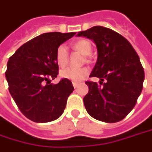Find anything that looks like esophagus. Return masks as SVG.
<instances>
[{
	"mask_svg": "<svg viewBox=\"0 0 152 152\" xmlns=\"http://www.w3.org/2000/svg\"><path fill=\"white\" fill-rule=\"evenodd\" d=\"M72 84H73V87H74L75 88L79 86V83H76V82H73V83H72Z\"/></svg>",
	"mask_w": 152,
	"mask_h": 152,
	"instance_id": "esophagus-1",
	"label": "esophagus"
}]
</instances>
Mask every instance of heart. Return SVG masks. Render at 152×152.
<instances>
[{
  "mask_svg": "<svg viewBox=\"0 0 152 152\" xmlns=\"http://www.w3.org/2000/svg\"><path fill=\"white\" fill-rule=\"evenodd\" d=\"M72 48L79 51L84 56H88L92 52V45L87 39H80L72 44ZM56 62L60 67L66 66L69 60V52L65 45H61L58 47L55 55ZM88 74V69L87 68H66L60 72V76L70 81L78 82L83 79Z\"/></svg>",
  "mask_w": 152,
  "mask_h": 152,
  "instance_id": "heart-1",
  "label": "heart"
}]
</instances>
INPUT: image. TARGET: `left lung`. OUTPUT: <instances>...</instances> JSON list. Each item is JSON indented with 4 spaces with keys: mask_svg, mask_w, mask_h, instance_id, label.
I'll list each match as a JSON object with an SVG mask.
<instances>
[{
    "mask_svg": "<svg viewBox=\"0 0 152 152\" xmlns=\"http://www.w3.org/2000/svg\"><path fill=\"white\" fill-rule=\"evenodd\" d=\"M77 36L94 40L98 51L90 77L101 81L85 83L88 87L83 98L86 110L103 122L122 121L136 105L143 88L145 72L139 57L129 41L109 28L96 26Z\"/></svg>",
    "mask_w": 152,
    "mask_h": 152,
    "instance_id": "8db88e82",
    "label": "left lung"
}]
</instances>
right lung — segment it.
Segmentation results:
<instances>
[{
    "mask_svg": "<svg viewBox=\"0 0 152 152\" xmlns=\"http://www.w3.org/2000/svg\"><path fill=\"white\" fill-rule=\"evenodd\" d=\"M76 32H46L22 45L7 64L8 89L23 114L34 122H50L64 111L69 95L74 90L65 78L58 84L50 80L58 75L55 55L58 47Z\"/></svg>",
    "mask_w": 152,
    "mask_h": 152,
    "instance_id": "1",
    "label": "right lung"
}]
</instances>
